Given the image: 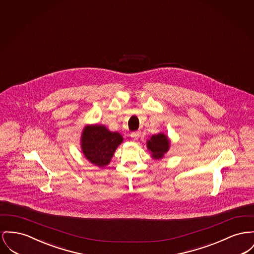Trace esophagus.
<instances>
[{
    "label": "esophagus",
    "instance_id": "34e87169",
    "mask_svg": "<svg viewBox=\"0 0 254 254\" xmlns=\"http://www.w3.org/2000/svg\"><path fill=\"white\" fill-rule=\"evenodd\" d=\"M130 136H131V138H132V140H133V141H137V140L139 139V137H140V132H139V131L132 132V133L130 134Z\"/></svg>",
    "mask_w": 254,
    "mask_h": 254
}]
</instances>
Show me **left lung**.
I'll list each match as a JSON object with an SVG mask.
<instances>
[{"instance_id": "obj_1", "label": "left lung", "mask_w": 254, "mask_h": 254, "mask_svg": "<svg viewBox=\"0 0 254 254\" xmlns=\"http://www.w3.org/2000/svg\"><path fill=\"white\" fill-rule=\"evenodd\" d=\"M171 147V140L163 132L152 135L147 141V149H149L151 158L161 160Z\"/></svg>"}]
</instances>
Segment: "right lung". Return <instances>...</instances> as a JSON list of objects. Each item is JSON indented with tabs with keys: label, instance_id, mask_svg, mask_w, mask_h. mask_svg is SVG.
Here are the masks:
<instances>
[{
	"label": "right lung",
	"instance_id": "add662e5",
	"mask_svg": "<svg viewBox=\"0 0 254 254\" xmlns=\"http://www.w3.org/2000/svg\"><path fill=\"white\" fill-rule=\"evenodd\" d=\"M123 141L124 138L119 132L110 131L104 125H86L80 136V148L89 162L105 168L110 163Z\"/></svg>",
	"mask_w": 254,
	"mask_h": 254
}]
</instances>
